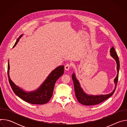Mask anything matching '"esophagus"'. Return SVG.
I'll return each instance as SVG.
<instances>
[{"label":"esophagus","instance_id":"34e87169","mask_svg":"<svg viewBox=\"0 0 127 127\" xmlns=\"http://www.w3.org/2000/svg\"><path fill=\"white\" fill-rule=\"evenodd\" d=\"M71 64H70V63H67V64L65 65V69L66 70V71H68L69 70V69L71 68Z\"/></svg>","mask_w":127,"mask_h":127}]
</instances>
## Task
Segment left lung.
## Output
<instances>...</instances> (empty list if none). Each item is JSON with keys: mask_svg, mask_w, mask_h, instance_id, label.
<instances>
[{"mask_svg": "<svg viewBox=\"0 0 127 127\" xmlns=\"http://www.w3.org/2000/svg\"><path fill=\"white\" fill-rule=\"evenodd\" d=\"M110 53L111 56L116 60L117 63V75L115 79H114V82L115 84V87L113 91L109 94L105 95H88L86 94L84 92L82 88L81 87L78 80L76 79L75 77V73H73L72 75V78L73 80L74 87V91L75 93V96L79 102L85 105H93L99 104L102 101L105 100L107 98L110 97L115 93L116 90L119 77V72L120 69V61L119 60L118 56L117 53L115 51V48L113 47L110 50Z\"/></svg>", "mask_w": 127, "mask_h": 127, "instance_id": "left-lung-1", "label": "left lung"}]
</instances>
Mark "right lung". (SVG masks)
<instances>
[{"label":"right lung","mask_w":127,"mask_h":127,"mask_svg":"<svg viewBox=\"0 0 127 127\" xmlns=\"http://www.w3.org/2000/svg\"><path fill=\"white\" fill-rule=\"evenodd\" d=\"M21 35L15 42L13 48L15 46L20 39L22 37ZM64 66H59L52 71L45 81L36 90L31 92H26L17 86L10 79L9 75V61L7 68V74L10 86L14 94L25 101L31 104H43L47 103L53 95L55 84L57 79L64 73Z\"/></svg>","instance_id":"obj_1"}]
</instances>
